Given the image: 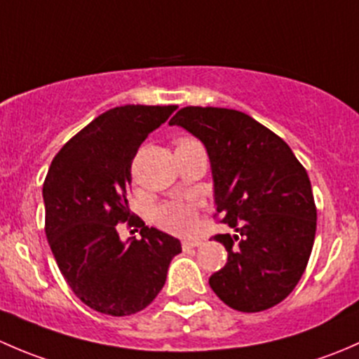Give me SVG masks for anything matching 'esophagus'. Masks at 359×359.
I'll return each mask as SVG.
<instances>
[{
	"label": "esophagus",
	"mask_w": 359,
	"mask_h": 359,
	"mask_svg": "<svg viewBox=\"0 0 359 359\" xmlns=\"http://www.w3.org/2000/svg\"><path fill=\"white\" fill-rule=\"evenodd\" d=\"M200 245H201L200 240H184L182 241V250H184V252H189V250L200 247Z\"/></svg>",
	"instance_id": "esophagus-1"
}]
</instances>
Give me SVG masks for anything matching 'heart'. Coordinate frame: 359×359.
Wrapping results in <instances>:
<instances>
[{
  "mask_svg": "<svg viewBox=\"0 0 359 359\" xmlns=\"http://www.w3.org/2000/svg\"><path fill=\"white\" fill-rule=\"evenodd\" d=\"M193 142V139H182L179 144ZM156 222L163 229L170 231L173 234L187 236L193 234L198 227V213L196 206L184 201H170L161 205L154 213Z\"/></svg>",
  "mask_w": 359,
  "mask_h": 359,
  "instance_id": "b5f03b06",
  "label": "heart"
}]
</instances>
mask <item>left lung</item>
<instances>
[{"mask_svg": "<svg viewBox=\"0 0 359 359\" xmlns=\"http://www.w3.org/2000/svg\"><path fill=\"white\" fill-rule=\"evenodd\" d=\"M205 146L227 262L208 283L224 304L259 313L290 295L316 234V205L306 168L283 139L245 112L184 107L170 119Z\"/></svg>", "mask_w": 359, "mask_h": 359, "instance_id": "obj_1", "label": "left lung"}]
</instances>
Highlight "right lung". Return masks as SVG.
I'll use <instances>...</instances> for the list:
<instances>
[{
    "mask_svg": "<svg viewBox=\"0 0 359 359\" xmlns=\"http://www.w3.org/2000/svg\"><path fill=\"white\" fill-rule=\"evenodd\" d=\"M177 106L106 111L57 153L43 184L45 233L64 280L93 311L130 316L146 309L166 281L180 241L133 217L132 161L140 144ZM141 227L121 242L117 224Z\"/></svg>",
    "mask_w": 359,
    "mask_h": 359,
    "instance_id": "add662e5",
    "label": "right lung"
}]
</instances>
